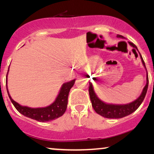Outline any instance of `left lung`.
<instances>
[{"label":"left lung","mask_w":154,"mask_h":154,"mask_svg":"<svg viewBox=\"0 0 154 154\" xmlns=\"http://www.w3.org/2000/svg\"><path fill=\"white\" fill-rule=\"evenodd\" d=\"M117 37L124 38V37L122 36L121 35H117ZM129 44L132 48H135V49L138 50L137 48V46L134 45V44L130 43V42H129ZM140 55L143 66H144L145 69L146 70V66H145V63L144 62V60H143V58L140 53ZM89 85V94L90 100H91L92 102V106L93 107L94 110L95 111V112L97 113L98 114H100L103 117L107 118V119H121V118L127 116L133 113L134 111H135L142 103L145 96H146L147 89H148V73H147L146 71V85L144 86V88H143V90L140 97H139L137 99H136L135 100L133 101V102L125 104H108V103L103 102V101L101 100L96 94L92 83L90 82Z\"/></svg>","instance_id":"obj_1"}]
</instances>
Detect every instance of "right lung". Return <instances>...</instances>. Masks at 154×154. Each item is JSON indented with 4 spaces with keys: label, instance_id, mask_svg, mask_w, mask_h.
I'll return each instance as SVG.
<instances>
[{
    "label": "right lung",
    "instance_id": "obj_1",
    "mask_svg": "<svg viewBox=\"0 0 154 154\" xmlns=\"http://www.w3.org/2000/svg\"><path fill=\"white\" fill-rule=\"evenodd\" d=\"M8 71H9V68H8V73L6 75V88H7L8 94L14 107L20 113H22L24 116L30 118L31 119L39 122H48L62 116L65 113L67 104H68L69 91L74 85L75 79L63 84L55 100L49 106L38 107V108H31L26 106H22L12 99L8 89Z\"/></svg>",
    "mask_w": 154,
    "mask_h": 154
}]
</instances>
